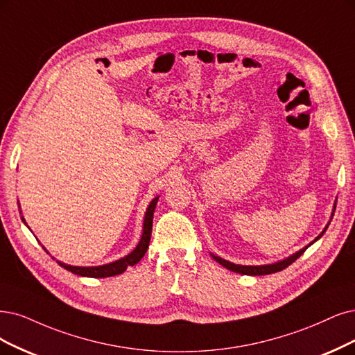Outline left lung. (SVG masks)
I'll use <instances>...</instances> for the list:
<instances>
[{
	"instance_id": "8db88e82",
	"label": "left lung",
	"mask_w": 355,
	"mask_h": 355,
	"mask_svg": "<svg viewBox=\"0 0 355 355\" xmlns=\"http://www.w3.org/2000/svg\"><path fill=\"white\" fill-rule=\"evenodd\" d=\"M335 209H336V200H335V203H334V209H332L331 219H332V216H334V214H335ZM329 224H331V220L327 222V225L324 227V230H323V231L318 235V237L314 239L309 245H306L304 248H301V250H298L297 253H294V254H291V256H288V257H285V259H282V260L273 261V263H268V265H256V266H253V265H237V263H232V261L225 260V259H222V257H219V256H216V254H214V253H211V256L218 261L219 265H222L224 268H227L228 270L235 272V273L250 275V277H260V275H270V273L279 272V270H282V269H285V268L290 266V265L293 263V261H295L301 254H303V253L307 250V247H310L313 243H316V241L322 237V235L324 234V231L327 230V227H329Z\"/></svg>"
}]
</instances>
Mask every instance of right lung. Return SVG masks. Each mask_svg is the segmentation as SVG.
Returning <instances> with one entry per match:
<instances>
[{"mask_svg":"<svg viewBox=\"0 0 355 355\" xmlns=\"http://www.w3.org/2000/svg\"><path fill=\"white\" fill-rule=\"evenodd\" d=\"M157 199H159V196H156L155 199H152V202L149 203L148 209H146V214H144V219H143V232H141V237L139 244L135 247V250L128 253L127 256L118 259L115 261H111V263L107 265H99V266H73V265H67L64 263V261L57 260V263L64 268L70 270L74 275H80V277H87V278H108V277H115V275H120L123 273L128 266H135L136 263L141 260V257L144 256V253L148 252V247H149V241H150V235H152V222H153V212H155V207L157 203ZM19 209H20V203H19ZM20 214H21V209H20ZM21 220L26 224L24 218L21 216ZM29 228V227H28ZM44 247V245H42ZM45 248V247H44ZM45 252L49 253L46 248ZM54 259V257H52Z\"/></svg>","mask_w":355,"mask_h":355,"instance_id":"add662e5","label":"right lung"}]
</instances>
